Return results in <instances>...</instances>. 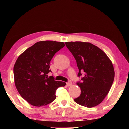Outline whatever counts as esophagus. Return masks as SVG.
Masks as SVG:
<instances>
[{
    "instance_id": "34e87169",
    "label": "esophagus",
    "mask_w": 129,
    "mask_h": 129,
    "mask_svg": "<svg viewBox=\"0 0 129 129\" xmlns=\"http://www.w3.org/2000/svg\"><path fill=\"white\" fill-rule=\"evenodd\" d=\"M67 85L68 86H71L72 85V82L71 81H68L67 82Z\"/></svg>"
}]
</instances>
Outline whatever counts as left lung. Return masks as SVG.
<instances>
[{"label":"left lung","mask_w":129,"mask_h":129,"mask_svg":"<svg viewBox=\"0 0 129 129\" xmlns=\"http://www.w3.org/2000/svg\"><path fill=\"white\" fill-rule=\"evenodd\" d=\"M65 44L76 60L79 69L77 76H84L77 82L81 93L74 101L87 108L98 105L108 94L114 81L112 62L104 51L91 43Z\"/></svg>","instance_id":"obj_1"}]
</instances>
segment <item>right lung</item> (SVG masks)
I'll return each mask as SVG.
<instances>
[{"label":"right lung","instance_id":"add662e5","mask_svg":"<svg viewBox=\"0 0 129 129\" xmlns=\"http://www.w3.org/2000/svg\"><path fill=\"white\" fill-rule=\"evenodd\" d=\"M65 46L63 42L41 41L28 48L17 58L14 67L15 86L23 99L35 106H45L56 99V90L66 83L48 77L50 62Z\"/></svg>","mask_w":129,"mask_h":129}]
</instances>
